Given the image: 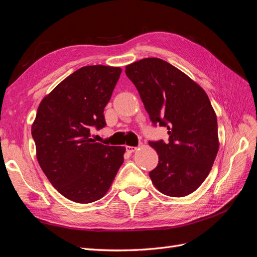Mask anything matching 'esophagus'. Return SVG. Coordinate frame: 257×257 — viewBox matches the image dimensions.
Here are the masks:
<instances>
[{"instance_id": "34e87169", "label": "esophagus", "mask_w": 257, "mask_h": 257, "mask_svg": "<svg viewBox=\"0 0 257 257\" xmlns=\"http://www.w3.org/2000/svg\"><path fill=\"white\" fill-rule=\"evenodd\" d=\"M125 149H126V152L133 153L134 151H136L137 148L136 147H131V146H125Z\"/></svg>"}]
</instances>
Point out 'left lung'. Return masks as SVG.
<instances>
[{"label":"left lung","instance_id":"obj_1","mask_svg":"<svg viewBox=\"0 0 257 257\" xmlns=\"http://www.w3.org/2000/svg\"><path fill=\"white\" fill-rule=\"evenodd\" d=\"M154 125L168 130V143L149 142L159 164L149 176L161 193L183 197L196 191L219 151L216 114L204 89L180 69L159 58L125 67Z\"/></svg>","mask_w":257,"mask_h":257}]
</instances>
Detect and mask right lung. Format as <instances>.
Wrapping results in <instances>:
<instances>
[{
  "label": "right lung",
  "instance_id": "right-lung-1",
  "mask_svg": "<svg viewBox=\"0 0 257 257\" xmlns=\"http://www.w3.org/2000/svg\"><path fill=\"white\" fill-rule=\"evenodd\" d=\"M122 69L83 66L61 81L38 106L32 124L36 158L50 183L75 203L90 204L109 190L123 164L124 147L90 138L105 127L104 108Z\"/></svg>",
  "mask_w": 257,
  "mask_h": 257
}]
</instances>
